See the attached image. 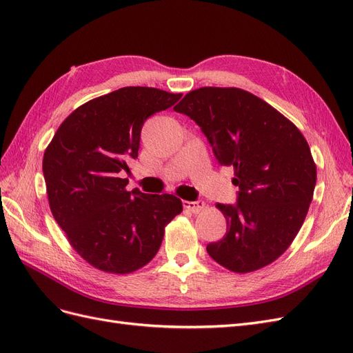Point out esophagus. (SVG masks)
I'll return each instance as SVG.
<instances>
[{
    "instance_id": "34e87169",
    "label": "esophagus",
    "mask_w": 353,
    "mask_h": 353,
    "mask_svg": "<svg viewBox=\"0 0 353 353\" xmlns=\"http://www.w3.org/2000/svg\"><path fill=\"white\" fill-rule=\"evenodd\" d=\"M184 208L185 209H188L191 213H199V212H201L203 209L206 208V205H205V201L203 200H197V201H188V200H185L184 203Z\"/></svg>"
}]
</instances>
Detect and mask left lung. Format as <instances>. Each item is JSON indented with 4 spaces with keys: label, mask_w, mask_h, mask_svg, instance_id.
Returning <instances> with one entry per match:
<instances>
[{
    "label": "left lung",
    "mask_w": 353,
    "mask_h": 353,
    "mask_svg": "<svg viewBox=\"0 0 353 353\" xmlns=\"http://www.w3.org/2000/svg\"><path fill=\"white\" fill-rule=\"evenodd\" d=\"M208 137L221 165L234 168L237 205L216 208L227 219L210 258L245 274L272 263L301 230L314 197L316 166L297 126L271 104L240 88L203 87L174 108Z\"/></svg>",
    "instance_id": "left-lung-1"
}]
</instances>
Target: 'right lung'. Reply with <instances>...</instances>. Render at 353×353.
Segmentation results:
<instances>
[{
	"instance_id": "right-lung-1",
	"label": "right lung",
	"mask_w": 353,
	"mask_h": 353,
	"mask_svg": "<svg viewBox=\"0 0 353 353\" xmlns=\"http://www.w3.org/2000/svg\"><path fill=\"white\" fill-rule=\"evenodd\" d=\"M183 94L125 87L92 99L59 126L42 159L52 216L83 261L110 274H131L159 252L165 227L183 212L174 194L125 187L147 117Z\"/></svg>"
}]
</instances>
